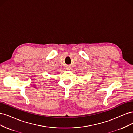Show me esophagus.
<instances>
[{
	"instance_id": "obj_1",
	"label": "esophagus",
	"mask_w": 133,
	"mask_h": 133,
	"mask_svg": "<svg viewBox=\"0 0 133 133\" xmlns=\"http://www.w3.org/2000/svg\"><path fill=\"white\" fill-rule=\"evenodd\" d=\"M71 69H72V68H71L70 67H67V68H66V70H68V71L71 70Z\"/></svg>"
}]
</instances>
